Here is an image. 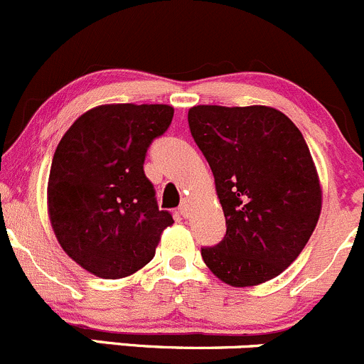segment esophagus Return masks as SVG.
Wrapping results in <instances>:
<instances>
[{"instance_id":"34e87169","label":"esophagus","mask_w":364,"mask_h":364,"mask_svg":"<svg viewBox=\"0 0 364 364\" xmlns=\"http://www.w3.org/2000/svg\"><path fill=\"white\" fill-rule=\"evenodd\" d=\"M178 210H181V213H182L183 217L189 215V210H191V203H189V200H183L182 203H181V208H178Z\"/></svg>"}]
</instances>
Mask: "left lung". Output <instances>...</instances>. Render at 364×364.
I'll list each match as a JSON object with an SVG mask.
<instances>
[{"instance_id":"obj_1","label":"left lung","mask_w":364,"mask_h":364,"mask_svg":"<svg viewBox=\"0 0 364 364\" xmlns=\"http://www.w3.org/2000/svg\"><path fill=\"white\" fill-rule=\"evenodd\" d=\"M187 121L226 217L223 242L201 249L205 264L233 287L275 279L305 249L322 208L319 173L301 131L264 105H198Z\"/></svg>"}]
</instances>
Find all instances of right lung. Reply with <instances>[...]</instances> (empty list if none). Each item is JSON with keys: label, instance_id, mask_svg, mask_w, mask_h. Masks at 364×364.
Listing matches in <instances>:
<instances>
[{"label": "right lung", "instance_id": "right-lung-1", "mask_svg": "<svg viewBox=\"0 0 364 364\" xmlns=\"http://www.w3.org/2000/svg\"><path fill=\"white\" fill-rule=\"evenodd\" d=\"M171 119L170 105H100L63 134L48 175V219L59 245L85 272L133 275L173 224L144 173L149 145Z\"/></svg>", "mask_w": 364, "mask_h": 364}]
</instances>
